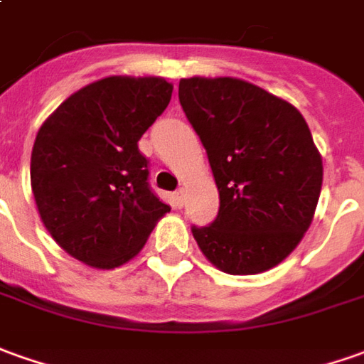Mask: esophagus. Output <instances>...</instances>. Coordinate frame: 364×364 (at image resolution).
<instances>
[{
  "instance_id": "esophagus-1",
  "label": "esophagus",
  "mask_w": 364,
  "mask_h": 364,
  "mask_svg": "<svg viewBox=\"0 0 364 364\" xmlns=\"http://www.w3.org/2000/svg\"><path fill=\"white\" fill-rule=\"evenodd\" d=\"M184 190H176V192H174V202H176L178 206H182V204H184Z\"/></svg>"
}]
</instances>
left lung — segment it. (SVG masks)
I'll return each mask as SVG.
<instances>
[{
  "label": "left lung",
  "instance_id": "8db88e82",
  "mask_svg": "<svg viewBox=\"0 0 364 364\" xmlns=\"http://www.w3.org/2000/svg\"><path fill=\"white\" fill-rule=\"evenodd\" d=\"M178 99L206 149L220 210L192 225L218 269L254 275L282 263L311 225L323 162L293 105L232 77L182 79Z\"/></svg>",
  "mask_w": 364,
  "mask_h": 364
}]
</instances>
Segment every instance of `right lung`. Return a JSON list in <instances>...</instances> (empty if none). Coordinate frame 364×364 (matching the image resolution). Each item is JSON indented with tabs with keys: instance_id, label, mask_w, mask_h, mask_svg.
Wrapping results in <instances>:
<instances>
[{
	"instance_id": "1",
	"label": "right lung",
	"mask_w": 364,
	"mask_h": 364,
	"mask_svg": "<svg viewBox=\"0 0 364 364\" xmlns=\"http://www.w3.org/2000/svg\"><path fill=\"white\" fill-rule=\"evenodd\" d=\"M160 77H107L45 120L31 152V190L47 232L75 259L112 269L146 244L170 212L149 184L140 136L164 112Z\"/></svg>"
}]
</instances>
